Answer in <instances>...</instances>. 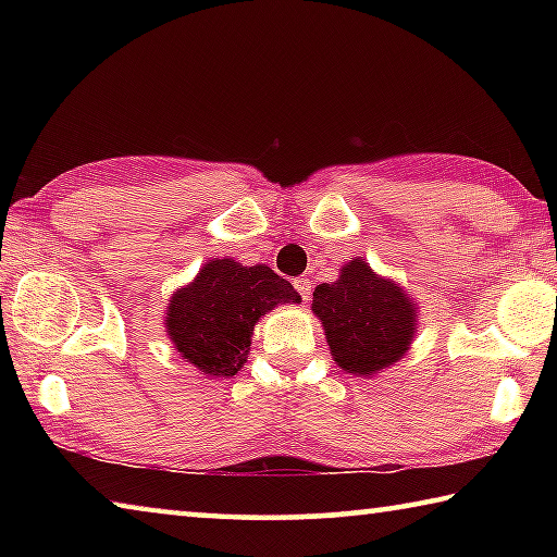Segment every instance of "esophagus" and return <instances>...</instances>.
<instances>
[{
	"instance_id": "esophagus-1",
	"label": "esophagus",
	"mask_w": 557,
	"mask_h": 557,
	"mask_svg": "<svg viewBox=\"0 0 557 557\" xmlns=\"http://www.w3.org/2000/svg\"><path fill=\"white\" fill-rule=\"evenodd\" d=\"M295 287H297V292L301 295V299H309V289H312V285H309V280H305V277L295 280Z\"/></svg>"
}]
</instances>
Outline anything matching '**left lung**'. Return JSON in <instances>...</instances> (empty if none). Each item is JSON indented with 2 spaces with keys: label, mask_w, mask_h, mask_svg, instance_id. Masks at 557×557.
Instances as JSON below:
<instances>
[{
  "label": "left lung",
  "mask_w": 557,
  "mask_h": 557,
  "mask_svg": "<svg viewBox=\"0 0 557 557\" xmlns=\"http://www.w3.org/2000/svg\"><path fill=\"white\" fill-rule=\"evenodd\" d=\"M418 301L400 282L383 277L366 258H351L338 280L317 285L312 314L322 322L336 366L351 375L391 369L418 336Z\"/></svg>",
  "instance_id": "1"
}]
</instances>
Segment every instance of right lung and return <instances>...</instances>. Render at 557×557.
<instances>
[{
	"label": "right lung",
	"instance_id": "add662e5",
	"mask_svg": "<svg viewBox=\"0 0 557 557\" xmlns=\"http://www.w3.org/2000/svg\"><path fill=\"white\" fill-rule=\"evenodd\" d=\"M292 301L299 305V292L268 265L213 258L169 297L164 329L174 351L196 371L228 379L248 361L260 319Z\"/></svg>",
	"mask_w": 557,
	"mask_h": 557
}]
</instances>
